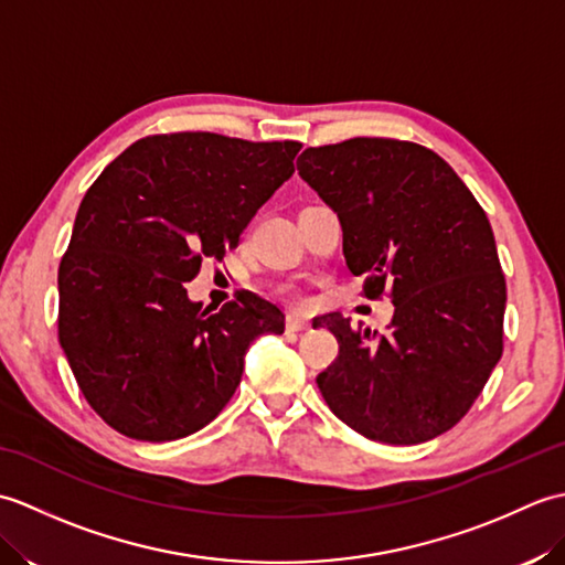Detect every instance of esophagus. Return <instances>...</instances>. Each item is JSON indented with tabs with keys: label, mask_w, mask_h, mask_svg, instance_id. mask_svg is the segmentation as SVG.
Returning a JSON list of instances; mask_svg holds the SVG:
<instances>
[{
	"label": "esophagus",
	"mask_w": 565,
	"mask_h": 565,
	"mask_svg": "<svg viewBox=\"0 0 565 565\" xmlns=\"http://www.w3.org/2000/svg\"><path fill=\"white\" fill-rule=\"evenodd\" d=\"M308 328H310V320L303 316H289V320H286V330H291V332H301Z\"/></svg>",
	"instance_id": "34e87169"
}]
</instances>
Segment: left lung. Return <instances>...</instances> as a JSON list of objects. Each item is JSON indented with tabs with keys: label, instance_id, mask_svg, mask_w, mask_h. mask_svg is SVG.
Masks as SVG:
<instances>
[{
	"label": "left lung",
	"instance_id": "8db88e82",
	"mask_svg": "<svg viewBox=\"0 0 565 565\" xmlns=\"http://www.w3.org/2000/svg\"><path fill=\"white\" fill-rule=\"evenodd\" d=\"M338 213L342 252L364 294L388 291V332L322 316L340 354L316 379L344 425L383 444H419L451 429L502 356L505 276L493 227L437 152L417 142L352 138L296 162Z\"/></svg>",
	"mask_w": 565,
	"mask_h": 565
}]
</instances>
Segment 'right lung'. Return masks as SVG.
Here are the masks:
<instances>
[{
	"instance_id": "obj_1",
	"label": "right lung",
	"mask_w": 565,
	"mask_h": 565,
	"mask_svg": "<svg viewBox=\"0 0 565 565\" xmlns=\"http://www.w3.org/2000/svg\"><path fill=\"white\" fill-rule=\"evenodd\" d=\"M298 150L294 140L150 136L84 194L57 271V338L106 425L140 441L194 435L233 398L249 344L284 332L281 310L257 294L213 313L184 284L237 245Z\"/></svg>"
}]
</instances>
